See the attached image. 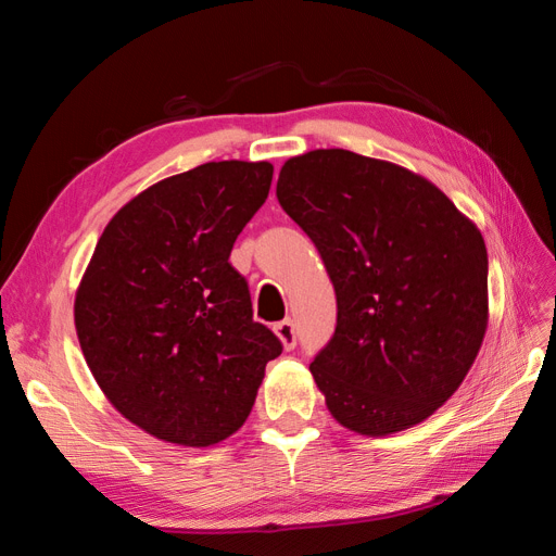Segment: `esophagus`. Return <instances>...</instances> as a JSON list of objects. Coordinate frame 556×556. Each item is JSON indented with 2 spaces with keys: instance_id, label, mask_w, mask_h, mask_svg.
Returning <instances> with one entry per match:
<instances>
[{
  "instance_id": "34e87169",
  "label": "esophagus",
  "mask_w": 556,
  "mask_h": 556,
  "mask_svg": "<svg viewBox=\"0 0 556 556\" xmlns=\"http://www.w3.org/2000/svg\"><path fill=\"white\" fill-rule=\"evenodd\" d=\"M276 333H278V339L282 341L285 350H292L296 345V327H294V323H292L290 317L282 319V323L276 325Z\"/></svg>"
}]
</instances>
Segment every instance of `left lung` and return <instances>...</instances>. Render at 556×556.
I'll return each mask as SVG.
<instances>
[{"label":"left lung","mask_w":556,"mask_h":556,"mask_svg":"<svg viewBox=\"0 0 556 556\" xmlns=\"http://www.w3.org/2000/svg\"><path fill=\"white\" fill-rule=\"evenodd\" d=\"M276 197L336 290V331L311 362L329 413L366 435L422 422L486 329L480 231L429 180L341 148L285 162Z\"/></svg>","instance_id":"8db88e82"}]
</instances>
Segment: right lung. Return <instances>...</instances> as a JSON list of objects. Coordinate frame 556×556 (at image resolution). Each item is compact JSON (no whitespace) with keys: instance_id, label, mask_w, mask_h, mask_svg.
<instances>
[{"instance_id":"right-lung-1","label":"right lung","mask_w":556,"mask_h":556,"mask_svg":"<svg viewBox=\"0 0 556 556\" xmlns=\"http://www.w3.org/2000/svg\"><path fill=\"white\" fill-rule=\"evenodd\" d=\"M271 178L268 162L231 160L160 180L115 213L83 276L74 315L90 371L129 422L162 441H225L282 352L229 264Z\"/></svg>"}]
</instances>
